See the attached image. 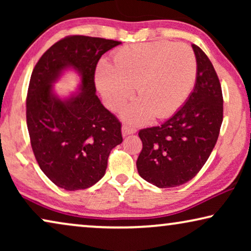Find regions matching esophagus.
Wrapping results in <instances>:
<instances>
[{
    "label": "esophagus",
    "instance_id": "1",
    "mask_svg": "<svg viewBox=\"0 0 251 251\" xmlns=\"http://www.w3.org/2000/svg\"><path fill=\"white\" fill-rule=\"evenodd\" d=\"M133 133H136V129L131 128V126H122V136H129V135H133Z\"/></svg>",
    "mask_w": 251,
    "mask_h": 251
}]
</instances>
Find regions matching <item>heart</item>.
<instances>
[{
	"instance_id": "1",
	"label": "heart",
	"mask_w": 251,
	"mask_h": 251,
	"mask_svg": "<svg viewBox=\"0 0 251 251\" xmlns=\"http://www.w3.org/2000/svg\"><path fill=\"white\" fill-rule=\"evenodd\" d=\"M198 74L195 54L183 43L167 41L131 44L113 53L112 66L104 61L96 70V84L111 109H118L132 96L138 102L123 113L130 123H144L153 115L174 114L193 90Z\"/></svg>"
}]
</instances>
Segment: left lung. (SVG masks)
I'll return each mask as SVG.
<instances>
[{"label":"left lung","instance_id":"left-lung-1","mask_svg":"<svg viewBox=\"0 0 251 251\" xmlns=\"http://www.w3.org/2000/svg\"><path fill=\"white\" fill-rule=\"evenodd\" d=\"M198 64L194 89L183 107L160 126L142 129L139 176L160 188L180 186L207 162L223 122V94L217 73L203 51L192 44Z\"/></svg>","mask_w":251,"mask_h":251}]
</instances>
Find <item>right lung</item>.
<instances>
[{
    "instance_id": "1",
    "label": "right lung",
    "mask_w": 251,
    "mask_h": 251,
    "mask_svg": "<svg viewBox=\"0 0 251 251\" xmlns=\"http://www.w3.org/2000/svg\"><path fill=\"white\" fill-rule=\"evenodd\" d=\"M121 42L72 35L42 54L30 76L26 119L41 170L58 187L84 190L104 177L111 151L122 143L121 123L96 95L95 71ZM66 69L80 75V92L60 99L53 83Z\"/></svg>"
}]
</instances>
